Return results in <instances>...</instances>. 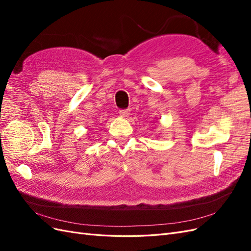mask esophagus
Returning a JSON list of instances; mask_svg holds the SVG:
<instances>
[{"instance_id":"34e87169","label":"esophagus","mask_w":251,"mask_h":251,"mask_svg":"<svg viewBox=\"0 0 251 251\" xmlns=\"http://www.w3.org/2000/svg\"><path fill=\"white\" fill-rule=\"evenodd\" d=\"M119 115L121 117H127L128 115H130V112H128L127 110H120L119 111Z\"/></svg>"}]
</instances>
